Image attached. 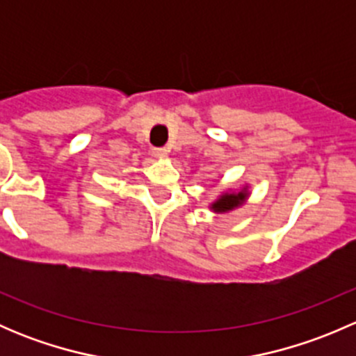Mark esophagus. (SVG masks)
I'll list each match as a JSON object with an SVG mask.
<instances>
[{
  "mask_svg": "<svg viewBox=\"0 0 356 356\" xmlns=\"http://www.w3.org/2000/svg\"><path fill=\"white\" fill-rule=\"evenodd\" d=\"M153 155H155L156 158H165V156H167V149H165V148H153Z\"/></svg>",
  "mask_w": 356,
  "mask_h": 356,
  "instance_id": "34e87169",
  "label": "esophagus"
}]
</instances>
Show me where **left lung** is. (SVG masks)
Instances as JSON below:
<instances>
[{"mask_svg":"<svg viewBox=\"0 0 356 356\" xmlns=\"http://www.w3.org/2000/svg\"><path fill=\"white\" fill-rule=\"evenodd\" d=\"M246 196H248L246 191L225 193V195H222L220 198L211 204V210L213 211H229V210H232V208L239 207V204L246 200Z\"/></svg>","mask_w":356,"mask_h":356,"instance_id":"8db88e82","label":"left lung"}]
</instances>
